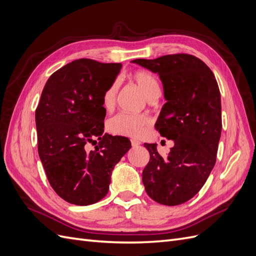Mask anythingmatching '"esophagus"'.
Segmentation results:
<instances>
[{
    "label": "esophagus",
    "mask_w": 256,
    "mask_h": 256,
    "mask_svg": "<svg viewBox=\"0 0 256 256\" xmlns=\"http://www.w3.org/2000/svg\"><path fill=\"white\" fill-rule=\"evenodd\" d=\"M130 142H131V145H132L134 147H136V146H138V145L141 144V142L138 141V140H136V138H131Z\"/></svg>",
    "instance_id": "34e87169"
}]
</instances>
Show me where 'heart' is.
Returning a JSON list of instances; mask_svg holds the SVG:
<instances>
[{"label":"heart","instance_id":"heart-1","mask_svg":"<svg viewBox=\"0 0 256 256\" xmlns=\"http://www.w3.org/2000/svg\"><path fill=\"white\" fill-rule=\"evenodd\" d=\"M130 79L142 90L144 95L148 99H152L159 95V82L152 72L143 70V69H138V70H136L130 74ZM118 83L113 82L104 92L102 106L106 110H112L114 108L116 97H118ZM150 125V118L148 115H131L120 113L109 120V122H108V129H109L110 132L116 136L138 138L145 132V130Z\"/></svg>","mask_w":256,"mask_h":256}]
</instances>
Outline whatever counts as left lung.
I'll return each mask as SVG.
<instances>
[{"mask_svg":"<svg viewBox=\"0 0 256 256\" xmlns=\"http://www.w3.org/2000/svg\"><path fill=\"white\" fill-rule=\"evenodd\" d=\"M132 62L159 74L168 102L154 128L174 141L166 158L156 144H144L150 152L145 191L159 204H182L203 187L216 164L222 128L218 83L210 68L188 53Z\"/></svg>","mask_w":256,"mask_h":256,"instance_id":"1","label":"left lung"}]
</instances>
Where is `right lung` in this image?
Masks as SVG:
<instances>
[{"mask_svg":"<svg viewBox=\"0 0 256 256\" xmlns=\"http://www.w3.org/2000/svg\"><path fill=\"white\" fill-rule=\"evenodd\" d=\"M120 68L76 60L53 72L42 90L35 111L38 154L51 187L70 204L104 198L114 166L131 147L125 136L104 134L102 95ZM95 137L98 145L88 152L84 146Z\"/></svg>","mask_w":256,"mask_h":256,"instance_id":"add662e5","label":"right lung"}]
</instances>
